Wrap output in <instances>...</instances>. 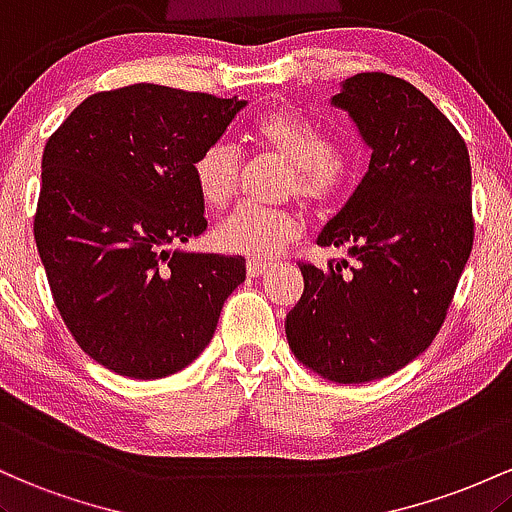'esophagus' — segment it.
Wrapping results in <instances>:
<instances>
[{"instance_id":"1","label":"esophagus","mask_w":512,"mask_h":512,"mask_svg":"<svg viewBox=\"0 0 512 512\" xmlns=\"http://www.w3.org/2000/svg\"><path fill=\"white\" fill-rule=\"evenodd\" d=\"M271 263L266 261H249L246 263V273L251 275V278H261V275H266L268 271H271Z\"/></svg>"}]
</instances>
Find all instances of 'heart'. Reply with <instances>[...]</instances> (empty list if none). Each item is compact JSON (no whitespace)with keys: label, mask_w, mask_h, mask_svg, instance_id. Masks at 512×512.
<instances>
[{"label":"heart","mask_w":512,"mask_h":512,"mask_svg":"<svg viewBox=\"0 0 512 512\" xmlns=\"http://www.w3.org/2000/svg\"><path fill=\"white\" fill-rule=\"evenodd\" d=\"M254 142L273 159L287 164L285 195H297L309 208H326L343 188L346 166L331 152L329 137L317 125L290 111L263 113L254 123ZM241 157L227 142L205 147L193 162V181L210 210H225L239 193ZM302 220L290 208H239L215 232L222 251L249 258H271L295 244Z\"/></svg>","instance_id":"obj_1"}]
</instances>
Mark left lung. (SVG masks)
<instances>
[{
	"label": "left lung",
	"mask_w": 512,
	"mask_h": 512,
	"mask_svg": "<svg viewBox=\"0 0 512 512\" xmlns=\"http://www.w3.org/2000/svg\"><path fill=\"white\" fill-rule=\"evenodd\" d=\"M331 103L372 157L317 244L343 246L355 263H300L304 292L285 333L309 370L363 384L409 365L438 336L474 244L472 164L455 125L406 79L355 74Z\"/></svg>",
	"instance_id": "1"
}]
</instances>
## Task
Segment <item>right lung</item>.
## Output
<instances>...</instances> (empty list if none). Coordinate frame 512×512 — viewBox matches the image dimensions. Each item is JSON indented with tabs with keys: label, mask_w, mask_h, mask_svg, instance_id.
<instances>
[{
	"label": "right lung",
	"mask_w": 512,
	"mask_h": 512,
	"mask_svg": "<svg viewBox=\"0 0 512 512\" xmlns=\"http://www.w3.org/2000/svg\"><path fill=\"white\" fill-rule=\"evenodd\" d=\"M246 101L132 84L79 103L45 142L33 234L57 312L96 363L159 380L208 346L244 256L171 251L208 227L193 162Z\"/></svg>",
	"instance_id": "add662e5"
}]
</instances>
